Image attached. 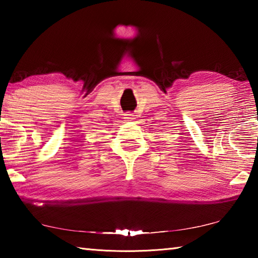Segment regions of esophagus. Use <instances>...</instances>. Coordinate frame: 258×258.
<instances>
[{
  "label": "esophagus",
  "mask_w": 258,
  "mask_h": 258,
  "mask_svg": "<svg viewBox=\"0 0 258 258\" xmlns=\"http://www.w3.org/2000/svg\"><path fill=\"white\" fill-rule=\"evenodd\" d=\"M124 118L126 120H133L134 115H133V113H131V112H126V113H124Z\"/></svg>",
  "instance_id": "1"
}]
</instances>
